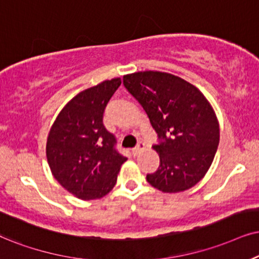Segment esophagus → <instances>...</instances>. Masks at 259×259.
<instances>
[{"instance_id":"34e87169","label":"esophagus","mask_w":259,"mask_h":259,"mask_svg":"<svg viewBox=\"0 0 259 259\" xmlns=\"http://www.w3.org/2000/svg\"><path fill=\"white\" fill-rule=\"evenodd\" d=\"M143 149H145V143L139 142V145H137L135 148L133 149V154H134V155H137V154H140Z\"/></svg>"}]
</instances>
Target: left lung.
<instances>
[{"label":"left lung","mask_w":259,"mask_h":259,"mask_svg":"<svg viewBox=\"0 0 259 259\" xmlns=\"http://www.w3.org/2000/svg\"><path fill=\"white\" fill-rule=\"evenodd\" d=\"M123 83L141 104L158 134L159 168L147 182L162 192L185 191L210 167L220 141L214 110L188 81L161 71L124 75Z\"/></svg>","instance_id":"obj_1"}]
</instances>
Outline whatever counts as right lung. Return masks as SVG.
<instances>
[{
	"instance_id": "add662e5",
	"label": "right lung",
	"mask_w": 259,
	"mask_h": 259,
	"mask_svg": "<svg viewBox=\"0 0 259 259\" xmlns=\"http://www.w3.org/2000/svg\"><path fill=\"white\" fill-rule=\"evenodd\" d=\"M122 81L106 80L87 88L65 105L52 124L47 158L55 179L83 201L101 198L116 185L125 156L103 124L105 107Z\"/></svg>"
}]
</instances>
